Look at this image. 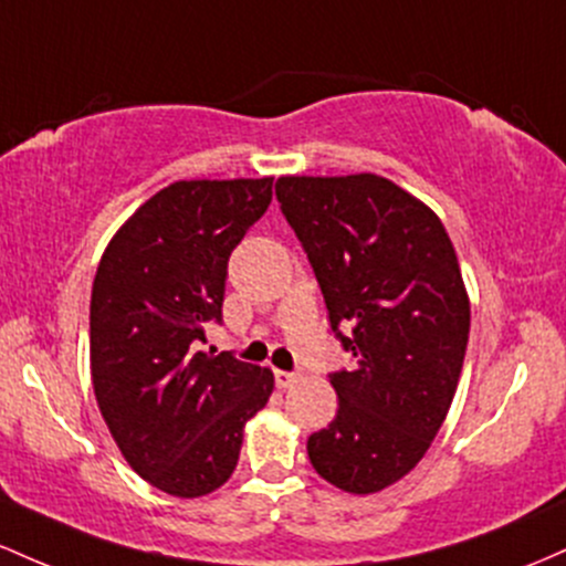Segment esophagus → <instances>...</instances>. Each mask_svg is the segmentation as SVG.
<instances>
[{
    "label": "esophagus",
    "instance_id": "esophagus-1",
    "mask_svg": "<svg viewBox=\"0 0 566 566\" xmlns=\"http://www.w3.org/2000/svg\"><path fill=\"white\" fill-rule=\"evenodd\" d=\"M294 382H296V374L281 371V368H275V385L277 387H291Z\"/></svg>",
    "mask_w": 566,
    "mask_h": 566
}]
</instances>
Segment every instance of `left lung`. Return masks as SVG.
<instances>
[{
  "mask_svg": "<svg viewBox=\"0 0 566 566\" xmlns=\"http://www.w3.org/2000/svg\"><path fill=\"white\" fill-rule=\"evenodd\" d=\"M275 195L355 358L332 374L339 409L310 436V462L342 492H382L415 471L460 382L471 300L454 245L422 200L377 174L281 176Z\"/></svg>",
  "mask_w": 566,
  "mask_h": 566,
  "instance_id": "8db88e82",
  "label": "left lung"
}]
</instances>
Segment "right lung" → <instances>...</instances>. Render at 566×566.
<instances>
[{"label":"right lung","instance_id":"right-lung-1","mask_svg":"<svg viewBox=\"0 0 566 566\" xmlns=\"http://www.w3.org/2000/svg\"><path fill=\"white\" fill-rule=\"evenodd\" d=\"M272 200V179L174 181L114 232L91 296L101 417L151 486L192 500L230 479L270 368L198 350L221 323L227 262Z\"/></svg>","mask_w":566,"mask_h":566}]
</instances>
